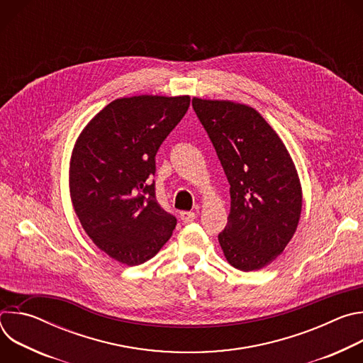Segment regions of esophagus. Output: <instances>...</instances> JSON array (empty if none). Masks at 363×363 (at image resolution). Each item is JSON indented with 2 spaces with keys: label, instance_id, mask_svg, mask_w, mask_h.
<instances>
[{
  "label": "esophagus",
  "instance_id": "34e87169",
  "mask_svg": "<svg viewBox=\"0 0 363 363\" xmlns=\"http://www.w3.org/2000/svg\"><path fill=\"white\" fill-rule=\"evenodd\" d=\"M179 217H181L182 223H191V221H194L196 218V214L192 213V211H182L179 214Z\"/></svg>",
  "mask_w": 363,
  "mask_h": 363
}]
</instances>
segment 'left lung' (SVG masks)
<instances>
[{
    "label": "left lung",
    "instance_id": "left-lung-1",
    "mask_svg": "<svg viewBox=\"0 0 363 363\" xmlns=\"http://www.w3.org/2000/svg\"><path fill=\"white\" fill-rule=\"evenodd\" d=\"M192 106L230 182L231 210L220 245L233 267L260 270L284 251L298 225L303 192L294 162L251 106L199 97Z\"/></svg>",
    "mask_w": 363,
    "mask_h": 363
}]
</instances>
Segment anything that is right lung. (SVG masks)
Listing matches in <instances>:
<instances>
[{
    "mask_svg": "<svg viewBox=\"0 0 363 363\" xmlns=\"http://www.w3.org/2000/svg\"><path fill=\"white\" fill-rule=\"evenodd\" d=\"M191 97L140 94L103 108L79 135L70 158L74 213L90 240L113 260L138 266L171 238L177 218L155 196V155Z\"/></svg>",
    "mask_w": 363,
    "mask_h": 363,
    "instance_id": "obj_1",
    "label": "right lung"
}]
</instances>
